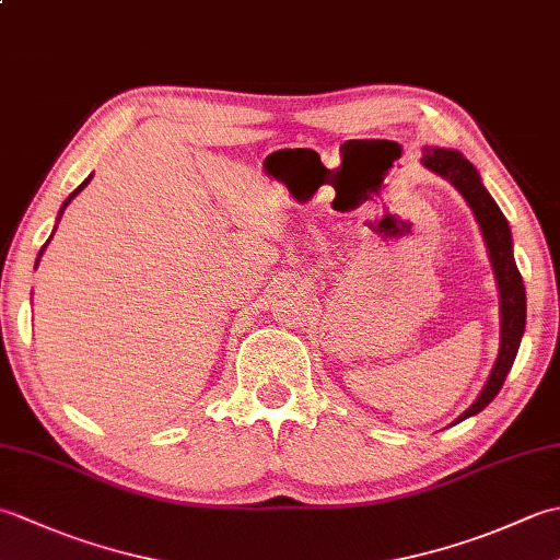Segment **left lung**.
Returning <instances> with one entry per match:
<instances>
[{
  "label": "left lung",
  "mask_w": 560,
  "mask_h": 560,
  "mask_svg": "<svg viewBox=\"0 0 560 560\" xmlns=\"http://www.w3.org/2000/svg\"><path fill=\"white\" fill-rule=\"evenodd\" d=\"M421 163L428 171L443 175L445 180L455 185L457 192L467 199V205L471 207L474 217L479 221V229L483 233L486 249H489L491 265L495 271L498 293H501V349H498V359L493 363L489 380H486L481 395L455 421L459 423L489 407L498 392H501L510 368L515 363L522 335H525V319H527L525 283H522V277L513 257V235H510V225L503 217V211L498 209L493 197L489 195V189L483 187L477 168H474V165L464 159L459 151L435 149V147L423 149Z\"/></svg>",
  "instance_id": "1"
}]
</instances>
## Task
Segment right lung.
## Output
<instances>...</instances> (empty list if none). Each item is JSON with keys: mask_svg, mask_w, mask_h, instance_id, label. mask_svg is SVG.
Masks as SVG:
<instances>
[{"mask_svg": "<svg viewBox=\"0 0 560 560\" xmlns=\"http://www.w3.org/2000/svg\"><path fill=\"white\" fill-rule=\"evenodd\" d=\"M91 177H93V175H89V177H86V180H83V183H81V185H79V187L74 189V192H71V195H69V197L65 199V205H62V209H59V217H57V221H59V219H62V213H65V209H67V205H69V201H71V199H74V197H77V195L81 192V189H83V187H86V185L91 183ZM50 237H52V235H50ZM47 243H50V241H47ZM47 243H45V245H47ZM45 245L40 247V253H38V257L43 255V249H45ZM35 267H38V261H35Z\"/></svg>", "mask_w": 560, "mask_h": 560, "instance_id": "1", "label": "right lung"}]
</instances>
